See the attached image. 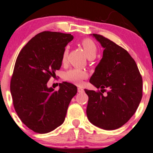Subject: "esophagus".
Wrapping results in <instances>:
<instances>
[{
  "label": "esophagus",
  "instance_id": "34e87169",
  "mask_svg": "<svg viewBox=\"0 0 153 153\" xmlns=\"http://www.w3.org/2000/svg\"><path fill=\"white\" fill-rule=\"evenodd\" d=\"M78 93H82V92H84V90L82 88H78Z\"/></svg>",
  "mask_w": 153,
  "mask_h": 153
}]
</instances>
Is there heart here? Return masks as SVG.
Masks as SVG:
<instances>
[{
  "instance_id": "b5f03b06",
  "label": "heart",
  "mask_w": 153,
  "mask_h": 153,
  "mask_svg": "<svg viewBox=\"0 0 153 153\" xmlns=\"http://www.w3.org/2000/svg\"><path fill=\"white\" fill-rule=\"evenodd\" d=\"M81 45L83 48L85 53L86 54L87 57H95L97 54L98 48L96 45L93 40L91 39H84L82 40ZM68 54V47H66L64 49L62 55V62L65 63L67 60V57ZM88 75L85 71L77 68L69 70L67 71L65 74L64 78L68 81L73 82L76 85H80L82 83V80L87 78Z\"/></svg>"
}]
</instances>
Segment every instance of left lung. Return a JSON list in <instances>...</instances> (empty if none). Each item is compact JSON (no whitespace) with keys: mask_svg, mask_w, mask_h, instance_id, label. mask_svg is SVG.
I'll use <instances>...</instances> for the list:
<instances>
[{"mask_svg":"<svg viewBox=\"0 0 153 153\" xmlns=\"http://www.w3.org/2000/svg\"><path fill=\"white\" fill-rule=\"evenodd\" d=\"M93 35L104 50L90 79L101 90L85 89L88 96L87 117L96 127L113 130L126 124L137 109L143 97V78L127 50L102 35ZM106 87L110 91L104 97Z\"/></svg>","mask_w":153,"mask_h":153,"instance_id":"left-lung-1","label":"left lung"}]
</instances>
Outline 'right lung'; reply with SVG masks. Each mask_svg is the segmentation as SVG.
<instances>
[{"label":"right lung","instance_id":"right-lung-1","mask_svg":"<svg viewBox=\"0 0 153 153\" xmlns=\"http://www.w3.org/2000/svg\"><path fill=\"white\" fill-rule=\"evenodd\" d=\"M73 35L45 31L31 39L19 52L10 79L16 112L28 128L39 134L50 132L64 122L69 103L77 94L70 82L58 91L47 86L62 65L65 47Z\"/></svg>","mask_w":153,"mask_h":153}]
</instances>
